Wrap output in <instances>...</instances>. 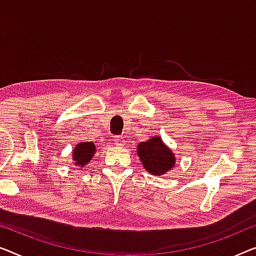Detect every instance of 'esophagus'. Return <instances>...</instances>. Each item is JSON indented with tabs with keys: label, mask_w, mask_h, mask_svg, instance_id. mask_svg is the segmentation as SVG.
Returning <instances> with one entry per match:
<instances>
[{
	"label": "esophagus",
	"mask_w": 256,
	"mask_h": 256,
	"mask_svg": "<svg viewBox=\"0 0 256 256\" xmlns=\"http://www.w3.org/2000/svg\"><path fill=\"white\" fill-rule=\"evenodd\" d=\"M123 136H116L115 138V144H117V146H123Z\"/></svg>",
	"instance_id": "esophagus-1"
}]
</instances>
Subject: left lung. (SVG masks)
Listing matches in <instances>:
<instances>
[{
    "instance_id": "1",
    "label": "left lung",
    "mask_w": 256,
    "mask_h": 256,
    "mask_svg": "<svg viewBox=\"0 0 256 256\" xmlns=\"http://www.w3.org/2000/svg\"><path fill=\"white\" fill-rule=\"evenodd\" d=\"M140 161L142 162L148 172L152 174H163L174 166L176 160L172 150H170L160 136H154L147 141H142L136 148Z\"/></svg>"
}]
</instances>
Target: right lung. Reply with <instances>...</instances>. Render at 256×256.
I'll use <instances>...</instances> for the list:
<instances>
[{
    "instance_id": "add662e5",
    "label": "right lung",
    "mask_w": 256,
    "mask_h": 256,
    "mask_svg": "<svg viewBox=\"0 0 256 256\" xmlns=\"http://www.w3.org/2000/svg\"><path fill=\"white\" fill-rule=\"evenodd\" d=\"M95 152V146L93 142L90 141H82V142L78 144L77 146L74 147V150L72 154H74V164H78L79 166H84L88 163L92 158H93Z\"/></svg>"
}]
</instances>
